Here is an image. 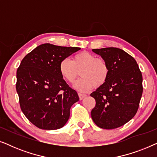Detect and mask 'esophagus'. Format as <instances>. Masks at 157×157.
<instances>
[{
	"label": "esophagus",
	"instance_id": "obj_1",
	"mask_svg": "<svg viewBox=\"0 0 157 157\" xmlns=\"http://www.w3.org/2000/svg\"><path fill=\"white\" fill-rule=\"evenodd\" d=\"M78 96H79V98H80V100H82L83 98L86 97V95L85 94H82V93H78Z\"/></svg>",
	"mask_w": 157,
	"mask_h": 157
}]
</instances>
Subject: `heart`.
Listing matches in <instances>:
<instances>
[{"mask_svg": "<svg viewBox=\"0 0 157 157\" xmlns=\"http://www.w3.org/2000/svg\"><path fill=\"white\" fill-rule=\"evenodd\" d=\"M80 71L81 78L75 83V87L83 92L91 90L94 86H101L106 82L109 75V66L106 60L88 51L75 54L72 61L63 59L59 63L60 74L68 83H74Z\"/></svg>", "mask_w": 157, "mask_h": 157, "instance_id": "obj_1", "label": "heart"}]
</instances>
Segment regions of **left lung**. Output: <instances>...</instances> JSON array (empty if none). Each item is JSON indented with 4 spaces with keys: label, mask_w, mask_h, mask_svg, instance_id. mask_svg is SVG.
Masks as SVG:
<instances>
[{
    "label": "left lung",
    "mask_w": 157,
    "mask_h": 157,
    "mask_svg": "<svg viewBox=\"0 0 157 157\" xmlns=\"http://www.w3.org/2000/svg\"><path fill=\"white\" fill-rule=\"evenodd\" d=\"M109 66L106 82L92 92L96 101L91 118L98 127L113 129L129 121L138 111L143 92L142 74L136 60L121 49H93Z\"/></svg>",
    "instance_id": "left-lung-1"
}]
</instances>
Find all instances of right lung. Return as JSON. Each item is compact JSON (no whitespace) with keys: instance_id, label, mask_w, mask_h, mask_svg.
Instances as JSON below:
<instances>
[{"instance_id":"1","label":"right lung","mask_w":157,"mask_h":157,"mask_svg":"<svg viewBox=\"0 0 157 157\" xmlns=\"http://www.w3.org/2000/svg\"><path fill=\"white\" fill-rule=\"evenodd\" d=\"M78 47L40 45L25 56L17 69L16 91L21 109L36 127L55 130L63 127L70 109L79 100L59 73V63Z\"/></svg>"}]
</instances>
